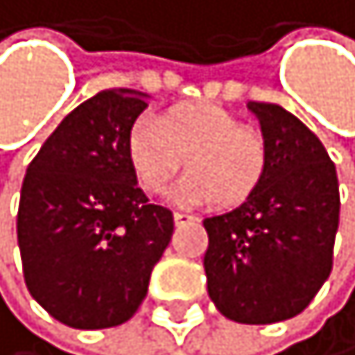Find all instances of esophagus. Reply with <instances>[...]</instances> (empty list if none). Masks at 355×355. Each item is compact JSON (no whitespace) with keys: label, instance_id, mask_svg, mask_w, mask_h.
I'll list each match as a JSON object with an SVG mask.
<instances>
[{"label":"esophagus","instance_id":"esophagus-1","mask_svg":"<svg viewBox=\"0 0 355 355\" xmlns=\"http://www.w3.org/2000/svg\"><path fill=\"white\" fill-rule=\"evenodd\" d=\"M173 218H175V225H189V223L198 221V216L189 214V211H175V214H173Z\"/></svg>","mask_w":355,"mask_h":355}]
</instances>
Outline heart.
Listing matches in <instances>:
<instances>
[{
  "label": "heart",
  "instance_id": "b5f03b06",
  "mask_svg": "<svg viewBox=\"0 0 355 355\" xmlns=\"http://www.w3.org/2000/svg\"><path fill=\"white\" fill-rule=\"evenodd\" d=\"M127 159L139 184L159 193L187 166L175 200L200 205L214 200L234 207L260 189L269 171L267 137L244 127L230 111L216 105H184L166 111L159 123L141 118L127 134Z\"/></svg>",
  "mask_w": 355,
  "mask_h": 355
}]
</instances>
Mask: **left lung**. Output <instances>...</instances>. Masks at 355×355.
I'll list each match as a JSON object with an SVG mask.
<instances>
[{
  "mask_svg": "<svg viewBox=\"0 0 355 355\" xmlns=\"http://www.w3.org/2000/svg\"><path fill=\"white\" fill-rule=\"evenodd\" d=\"M269 141L260 189L202 221L207 292L239 324H273L303 313L333 269L340 223L335 164L313 132L278 105L248 102Z\"/></svg>",
  "mask_w": 355,
  "mask_h": 355,
  "instance_id": "1",
  "label": "left lung"
}]
</instances>
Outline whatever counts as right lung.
Wrapping results in <instances>:
<instances>
[{"label": "right lung", "mask_w": 355, "mask_h": 355, "mask_svg": "<svg viewBox=\"0 0 355 355\" xmlns=\"http://www.w3.org/2000/svg\"><path fill=\"white\" fill-rule=\"evenodd\" d=\"M146 98L130 88L93 95L26 168L17 207L24 283L72 329L127 322L171 241L173 211L150 205L127 159V134Z\"/></svg>", "instance_id": "obj_1"}]
</instances>
